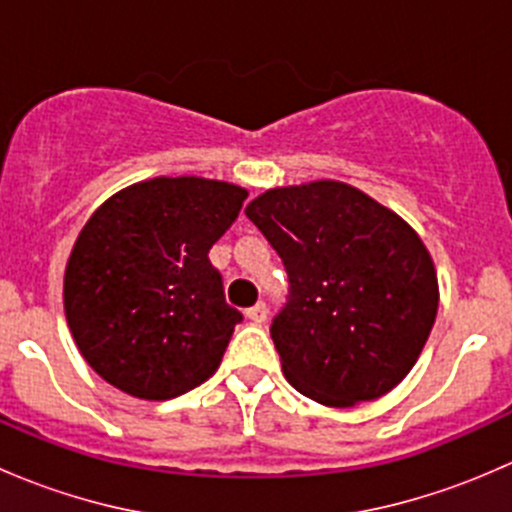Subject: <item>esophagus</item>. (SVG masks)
I'll return each mask as SVG.
<instances>
[{
    "instance_id": "34e87169",
    "label": "esophagus",
    "mask_w": 512,
    "mask_h": 512,
    "mask_svg": "<svg viewBox=\"0 0 512 512\" xmlns=\"http://www.w3.org/2000/svg\"><path fill=\"white\" fill-rule=\"evenodd\" d=\"M247 319H250V322H255V324H262L267 319V304L265 302H257L255 307H250L247 309Z\"/></svg>"
}]
</instances>
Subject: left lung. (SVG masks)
<instances>
[{
  "label": "left lung",
  "instance_id": "1",
  "mask_svg": "<svg viewBox=\"0 0 512 512\" xmlns=\"http://www.w3.org/2000/svg\"><path fill=\"white\" fill-rule=\"evenodd\" d=\"M245 215L289 277L270 327L289 384L337 409L389 394L438 312L436 267L414 227L339 180L272 188Z\"/></svg>",
  "mask_w": 512,
  "mask_h": 512
}]
</instances>
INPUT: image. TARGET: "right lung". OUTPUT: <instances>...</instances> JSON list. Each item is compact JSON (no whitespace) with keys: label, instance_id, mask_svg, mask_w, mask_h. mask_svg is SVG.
<instances>
[{"label":"right lung","instance_id":"obj_1","mask_svg":"<svg viewBox=\"0 0 512 512\" xmlns=\"http://www.w3.org/2000/svg\"><path fill=\"white\" fill-rule=\"evenodd\" d=\"M245 198L223 180L151 178L91 215L66 265L64 312L101 379L165 401L218 371L242 314L225 302L208 252Z\"/></svg>","mask_w":512,"mask_h":512}]
</instances>
